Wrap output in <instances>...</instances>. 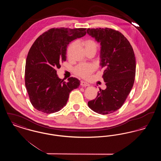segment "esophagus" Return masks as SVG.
I'll list each match as a JSON object with an SVG mask.
<instances>
[{"label":"esophagus","instance_id":"obj_1","mask_svg":"<svg viewBox=\"0 0 161 161\" xmlns=\"http://www.w3.org/2000/svg\"><path fill=\"white\" fill-rule=\"evenodd\" d=\"M80 84H81V86H83V87H87V86H90V84H89V83H87L86 82V81H81Z\"/></svg>","mask_w":161,"mask_h":161}]
</instances>
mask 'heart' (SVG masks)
Returning a JSON list of instances; mask_svg holds the SVG:
<instances>
[{
	"instance_id": "heart-1",
	"label": "heart",
	"mask_w": 161,
	"mask_h": 161,
	"mask_svg": "<svg viewBox=\"0 0 161 161\" xmlns=\"http://www.w3.org/2000/svg\"><path fill=\"white\" fill-rule=\"evenodd\" d=\"M83 45L85 47L86 51H90V50H97L98 45L97 43L92 39H87L83 42ZM74 44L72 43L69 46L68 48V51H69ZM95 68L93 65L90 64H80L74 69V72L79 76L83 78H87L89 77L92 72L95 70Z\"/></svg>"
}]
</instances>
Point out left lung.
Here are the masks:
<instances>
[{
    "instance_id": "left-lung-1",
    "label": "left lung",
    "mask_w": 161,
    "mask_h": 161,
    "mask_svg": "<svg viewBox=\"0 0 161 161\" xmlns=\"http://www.w3.org/2000/svg\"><path fill=\"white\" fill-rule=\"evenodd\" d=\"M87 33L100 43V65L106 89L100 88L88 106L101 115L112 114L122 107L135 81L136 60L128 40L110 28H88Z\"/></svg>"
}]
</instances>
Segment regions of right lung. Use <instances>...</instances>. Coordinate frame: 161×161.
I'll use <instances>...</instances> for the list:
<instances>
[{"mask_svg": "<svg viewBox=\"0 0 161 161\" xmlns=\"http://www.w3.org/2000/svg\"><path fill=\"white\" fill-rule=\"evenodd\" d=\"M86 28H52L40 36L29 51L25 65V86L32 105L38 111L52 114L66 106L70 92L80 81L70 77L68 82L57 75L60 63L66 60L69 43L86 34Z\"/></svg>", "mask_w": 161, "mask_h": 161, "instance_id": "right-lung-1", "label": "right lung"}]
</instances>
